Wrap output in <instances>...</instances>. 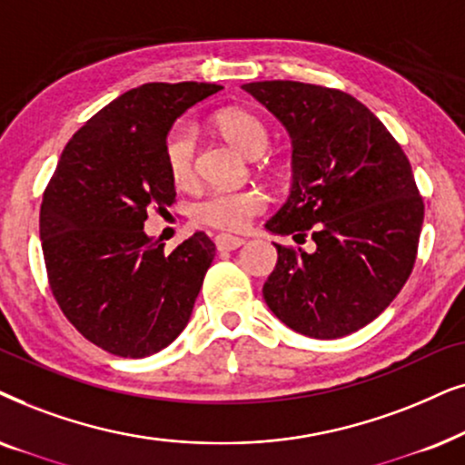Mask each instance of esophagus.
Wrapping results in <instances>:
<instances>
[{
    "label": "esophagus",
    "instance_id": "34e87169",
    "mask_svg": "<svg viewBox=\"0 0 465 465\" xmlns=\"http://www.w3.org/2000/svg\"><path fill=\"white\" fill-rule=\"evenodd\" d=\"M214 244L219 251H236L244 244V240L238 236H229V233H219V236L214 238Z\"/></svg>",
    "mask_w": 465,
    "mask_h": 465
}]
</instances>
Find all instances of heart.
<instances>
[{"mask_svg": "<svg viewBox=\"0 0 465 465\" xmlns=\"http://www.w3.org/2000/svg\"><path fill=\"white\" fill-rule=\"evenodd\" d=\"M216 127L246 157H259L270 144V132L265 123L249 110H225L216 116ZM195 148V127L191 123L181 121L172 125L163 142V157L172 181L176 184L193 181ZM263 208L265 195L259 189L249 187L238 191H210L191 206V214L202 225L240 232L249 225L252 216L263 213Z\"/></svg>", "mask_w": 465, "mask_h": 465, "instance_id": "heart-1", "label": "heart"}]
</instances>
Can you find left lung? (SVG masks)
Listing matches in <instances>:
<instances>
[{
    "instance_id": "obj_1",
    "label": "left lung",
    "mask_w": 465,
    "mask_h": 465,
    "mask_svg": "<svg viewBox=\"0 0 465 465\" xmlns=\"http://www.w3.org/2000/svg\"><path fill=\"white\" fill-rule=\"evenodd\" d=\"M242 89L287 127L293 183L265 229L314 251L274 244L276 268L263 284L270 311L308 338L361 330L395 300L411 276L423 225V197L411 161L359 99L295 80Z\"/></svg>"
}]
</instances>
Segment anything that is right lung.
Masks as SVG:
<instances>
[{
  "mask_svg": "<svg viewBox=\"0 0 465 465\" xmlns=\"http://www.w3.org/2000/svg\"><path fill=\"white\" fill-rule=\"evenodd\" d=\"M216 91L148 83L123 93L72 135L42 197L40 240L54 300L89 342L113 355L165 349L193 312L214 242L195 232L165 252L144 221L148 210L176 200L165 135Z\"/></svg>",
  "mask_w": 465,
  "mask_h": 465,
  "instance_id": "right-lung-1",
  "label": "right lung"
}]
</instances>
